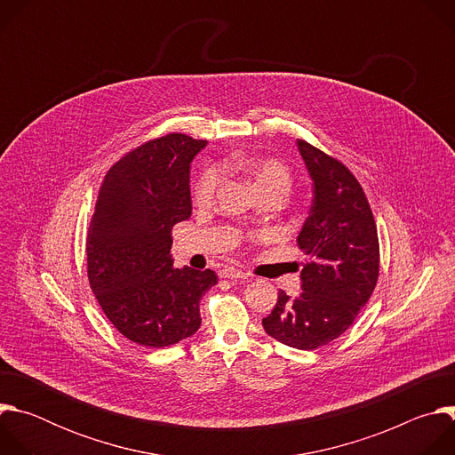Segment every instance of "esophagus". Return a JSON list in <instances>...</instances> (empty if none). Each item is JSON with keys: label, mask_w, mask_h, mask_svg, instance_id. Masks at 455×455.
I'll list each match as a JSON object with an SVG mask.
<instances>
[{"label": "esophagus", "mask_w": 455, "mask_h": 455, "mask_svg": "<svg viewBox=\"0 0 455 455\" xmlns=\"http://www.w3.org/2000/svg\"><path fill=\"white\" fill-rule=\"evenodd\" d=\"M220 277L223 279H248V274L241 272V270H235V268H223L220 270Z\"/></svg>", "instance_id": "34e87169"}]
</instances>
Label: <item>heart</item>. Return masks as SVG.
<instances>
[{"instance_id":"1","label":"heart","mask_w":455,"mask_h":455,"mask_svg":"<svg viewBox=\"0 0 455 455\" xmlns=\"http://www.w3.org/2000/svg\"><path fill=\"white\" fill-rule=\"evenodd\" d=\"M223 167L228 171L243 172L251 181L257 192L265 188H274V187L288 190L291 185L290 171L277 160H255V158H246L237 155L225 160ZM220 181H221L220 171L216 167H207L198 176V180L194 181V187H192L194 202L198 205H209L216 196Z\"/></svg>"}]
</instances>
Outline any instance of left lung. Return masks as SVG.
Returning a JSON list of instances; mask_svg holds the SVG:
<instances>
[{"instance_id":"obj_1","label":"left lung","mask_w":455,"mask_h":455,"mask_svg":"<svg viewBox=\"0 0 455 455\" xmlns=\"http://www.w3.org/2000/svg\"><path fill=\"white\" fill-rule=\"evenodd\" d=\"M313 180L309 216L297 237L309 257L302 265V293L283 290L265 331L295 349L309 351L339 339L367 304L379 274L376 223L365 192L337 158L297 140Z\"/></svg>"}]
</instances>
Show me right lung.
<instances>
[{"label": "right lung", "mask_w": 455, "mask_h": 455, "mask_svg": "<svg viewBox=\"0 0 455 455\" xmlns=\"http://www.w3.org/2000/svg\"><path fill=\"white\" fill-rule=\"evenodd\" d=\"M205 140L171 133L124 155L106 172L86 237L88 281L104 315L132 342L167 347L202 326L212 270L174 268L171 230L188 220L190 162Z\"/></svg>", "instance_id": "1"}]
</instances>
